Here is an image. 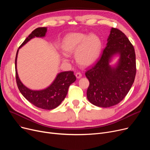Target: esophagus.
Instances as JSON below:
<instances>
[{"label":"esophagus","mask_w":150,"mask_h":150,"mask_svg":"<svg viewBox=\"0 0 150 150\" xmlns=\"http://www.w3.org/2000/svg\"><path fill=\"white\" fill-rule=\"evenodd\" d=\"M75 76H76V78H78V79H79V78H80L82 76V74L81 73H80V72H77L75 74Z\"/></svg>","instance_id":"34e87169"}]
</instances>
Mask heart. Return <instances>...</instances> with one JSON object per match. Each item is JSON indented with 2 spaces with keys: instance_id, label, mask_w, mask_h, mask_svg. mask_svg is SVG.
Listing matches in <instances>:
<instances>
[{
  "instance_id": "heart-1",
  "label": "heart",
  "mask_w": 150,
  "mask_h": 150,
  "mask_svg": "<svg viewBox=\"0 0 150 150\" xmlns=\"http://www.w3.org/2000/svg\"><path fill=\"white\" fill-rule=\"evenodd\" d=\"M61 49L66 54L76 53V59L84 67L93 64L98 59L102 49V42L96 35L72 33L63 39Z\"/></svg>"
}]
</instances>
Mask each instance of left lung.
I'll return each mask as SVG.
<instances>
[{
  "mask_svg": "<svg viewBox=\"0 0 150 150\" xmlns=\"http://www.w3.org/2000/svg\"><path fill=\"white\" fill-rule=\"evenodd\" d=\"M115 55H119L120 59L112 67L110 62ZM136 74L134 48L122 31L112 28L101 58L85 74L89 81L88 100L102 108L118 104L129 91Z\"/></svg>",
  "mask_w": 150,
  "mask_h": 150,
  "instance_id": "left-lung-1",
  "label": "left lung"
}]
</instances>
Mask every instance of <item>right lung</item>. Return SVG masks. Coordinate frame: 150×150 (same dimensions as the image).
<instances>
[{
  "label": "right lung",
  "mask_w": 150,
  "mask_h": 150,
  "mask_svg": "<svg viewBox=\"0 0 150 150\" xmlns=\"http://www.w3.org/2000/svg\"><path fill=\"white\" fill-rule=\"evenodd\" d=\"M47 27H39L34 30L19 47L15 59L16 78L18 89L22 95L30 103L35 106L47 110L58 107L67 96L70 85L75 81L76 77L72 71L59 73L53 83L47 88L34 91L27 88L20 80L17 70V58L19 49L27 43L30 39L35 37L42 38L45 36Z\"/></svg>",
  "instance_id": "1"
}]
</instances>
